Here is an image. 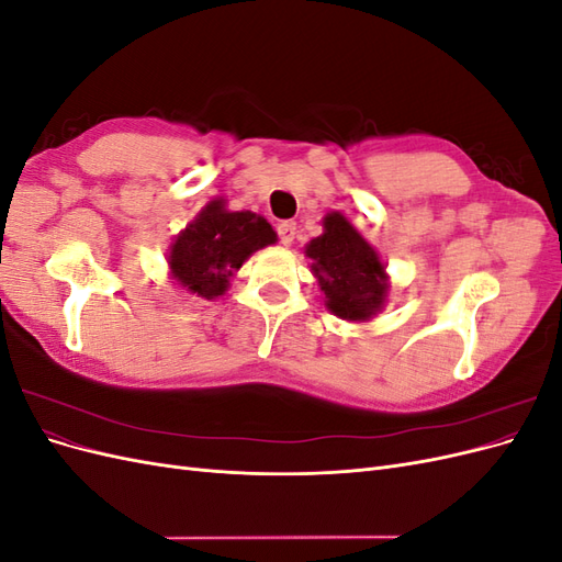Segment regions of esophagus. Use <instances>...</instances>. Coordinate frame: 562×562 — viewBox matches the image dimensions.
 Returning a JSON list of instances; mask_svg holds the SVG:
<instances>
[{"label":"esophagus","instance_id":"esophagus-1","mask_svg":"<svg viewBox=\"0 0 562 562\" xmlns=\"http://www.w3.org/2000/svg\"><path fill=\"white\" fill-rule=\"evenodd\" d=\"M277 232H279L281 244L283 246H291L293 239H295V234H297V225L293 223V220H283V223L277 227Z\"/></svg>","mask_w":562,"mask_h":562}]
</instances>
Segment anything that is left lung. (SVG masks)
Returning <instances> with one entry per match:
<instances>
[{
	"mask_svg": "<svg viewBox=\"0 0 562 562\" xmlns=\"http://www.w3.org/2000/svg\"><path fill=\"white\" fill-rule=\"evenodd\" d=\"M304 255L330 314L366 323L384 310L391 291L386 265L345 213H326L323 234L304 246Z\"/></svg>",
	"mask_w": 562,
	"mask_h": 562,
	"instance_id": "obj_1",
	"label": "left lung"
}]
</instances>
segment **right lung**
Segmentation results:
<instances>
[{
    "mask_svg": "<svg viewBox=\"0 0 562 562\" xmlns=\"http://www.w3.org/2000/svg\"><path fill=\"white\" fill-rule=\"evenodd\" d=\"M279 236L252 211H229L225 199H213L168 246V277L180 291L217 300L255 250L274 246Z\"/></svg>",
    "mask_w": 562,
    "mask_h": 562,
    "instance_id": "add662e5",
    "label": "right lung"
}]
</instances>
